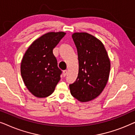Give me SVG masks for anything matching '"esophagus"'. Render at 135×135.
Wrapping results in <instances>:
<instances>
[{
  "instance_id": "34e87169",
  "label": "esophagus",
  "mask_w": 135,
  "mask_h": 135,
  "mask_svg": "<svg viewBox=\"0 0 135 135\" xmlns=\"http://www.w3.org/2000/svg\"><path fill=\"white\" fill-rule=\"evenodd\" d=\"M67 74H68V71H67V70H65V71H63V76L65 77Z\"/></svg>"
}]
</instances>
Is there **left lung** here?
Here are the masks:
<instances>
[{"label":"left lung","instance_id":"obj_1","mask_svg":"<svg viewBox=\"0 0 135 135\" xmlns=\"http://www.w3.org/2000/svg\"><path fill=\"white\" fill-rule=\"evenodd\" d=\"M78 54L79 73L70 91L80 102L91 101L101 93L109 77L110 62L103 44L86 32L72 35Z\"/></svg>","mask_w":135,"mask_h":135}]
</instances>
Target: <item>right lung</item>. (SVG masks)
<instances>
[{"label": "right lung", "instance_id": "1", "mask_svg": "<svg viewBox=\"0 0 135 135\" xmlns=\"http://www.w3.org/2000/svg\"><path fill=\"white\" fill-rule=\"evenodd\" d=\"M65 34L64 32L46 33L35 40L24 55L21 74L25 85L35 97H49L60 80L62 72L53 50Z\"/></svg>", "mask_w": 135, "mask_h": 135}]
</instances>
